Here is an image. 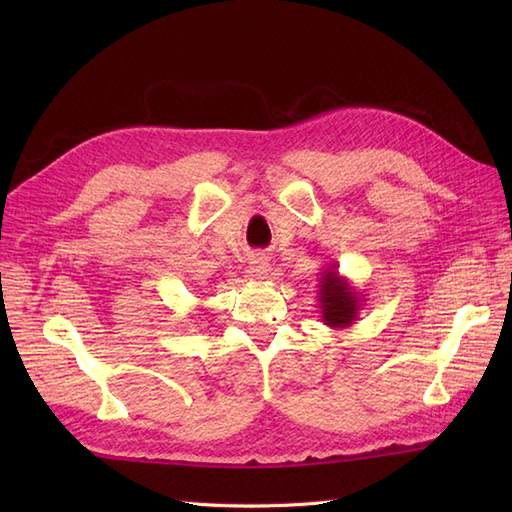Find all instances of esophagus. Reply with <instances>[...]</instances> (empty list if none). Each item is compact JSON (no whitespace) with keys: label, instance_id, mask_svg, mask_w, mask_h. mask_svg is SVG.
I'll use <instances>...</instances> for the list:
<instances>
[{"label":"esophagus","instance_id":"34e87169","mask_svg":"<svg viewBox=\"0 0 512 512\" xmlns=\"http://www.w3.org/2000/svg\"><path fill=\"white\" fill-rule=\"evenodd\" d=\"M269 269V258L265 254H256L250 258V275L254 280H265Z\"/></svg>","mask_w":512,"mask_h":512}]
</instances>
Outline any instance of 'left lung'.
Wrapping results in <instances>:
<instances>
[{
	"label": "left lung",
	"instance_id": "obj_1",
	"mask_svg": "<svg viewBox=\"0 0 512 512\" xmlns=\"http://www.w3.org/2000/svg\"><path fill=\"white\" fill-rule=\"evenodd\" d=\"M318 282V305L322 322L335 331L352 327L359 320L365 299L350 286L346 277L339 275L337 265L324 269Z\"/></svg>",
	"mask_w": 512,
	"mask_h": 512
}]
</instances>
